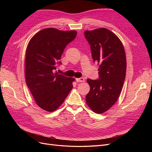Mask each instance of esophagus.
<instances>
[{"label": "esophagus", "instance_id": "esophagus-1", "mask_svg": "<svg viewBox=\"0 0 152 152\" xmlns=\"http://www.w3.org/2000/svg\"><path fill=\"white\" fill-rule=\"evenodd\" d=\"M76 81L79 82H84L85 81V79H84V78H83V77L77 78V79H76Z\"/></svg>", "mask_w": 152, "mask_h": 152}]
</instances>
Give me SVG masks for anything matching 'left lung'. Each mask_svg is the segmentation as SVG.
I'll list each match as a JSON object with an SVG mask.
<instances>
[{"label":"left lung","instance_id":"8db88e82","mask_svg":"<svg viewBox=\"0 0 152 152\" xmlns=\"http://www.w3.org/2000/svg\"><path fill=\"white\" fill-rule=\"evenodd\" d=\"M94 62L99 65V79H87L90 91L87 104L93 112L102 113L112 107L121 93L126 73V58L122 43L110 30L102 28L85 31Z\"/></svg>","mask_w":152,"mask_h":152}]
</instances>
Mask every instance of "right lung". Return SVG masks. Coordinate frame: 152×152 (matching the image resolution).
Returning <instances> with one entry per match:
<instances>
[{"label": "right lung", "instance_id": "1", "mask_svg": "<svg viewBox=\"0 0 152 152\" xmlns=\"http://www.w3.org/2000/svg\"><path fill=\"white\" fill-rule=\"evenodd\" d=\"M77 34L76 31L45 28L37 33L27 45L26 83L36 103L45 111L56 110L72 89L75 79L54 70L61 64L59 60L64 49Z\"/></svg>", "mask_w": 152, "mask_h": 152}]
</instances>
